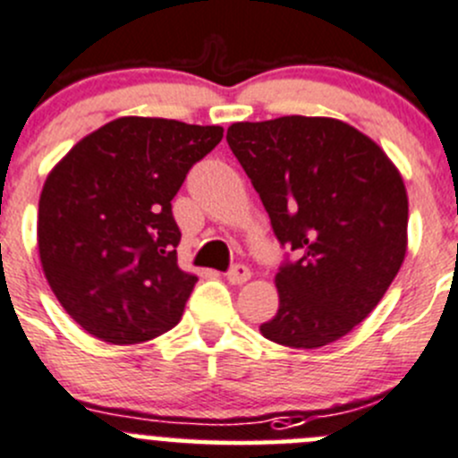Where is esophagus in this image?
Wrapping results in <instances>:
<instances>
[{"instance_id": "esophagus-1", "label": "esophagus", "mask_w": 458, "mask_h": 458, "mask_svg": "<svg viewBox=\"0 0 458 458\" xmlns=\"http://www.w3.org/2000/svg\"><path fill=\"white\" fill-rule=\"evenodd\" d=\"M250 279V268L243 264H234L233 268L228 270V282L230 284H243Z\"/></svg>"}]
</instances>
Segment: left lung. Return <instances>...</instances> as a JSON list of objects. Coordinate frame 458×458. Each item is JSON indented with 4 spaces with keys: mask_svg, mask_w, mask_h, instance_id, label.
<instances>
[{
    "mask_svg": "<svg viewBox=\"0 0 458 458\" xmlns=\"http://www.w3.org/2000/svg\"><path fill=\"white\" fill-rule=\"evenodd\" d=\"M270 225L297 261L275 275L279 309L261 335L293 349L340 340L376 309L407 250L401 172L335 118L234 123L225 134Z\"/></svg>",
    "mask_w": 458,
    "mask_h": 458,
    "instance_id": "obj_1",
    "label": "left lung"
}]
</instances>
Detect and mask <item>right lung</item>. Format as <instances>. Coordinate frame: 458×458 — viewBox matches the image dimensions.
I'll return each instance as SVG.
<instances>
[{"mask_svg":"<svg viewBox=\"0 0 458 458\" xmlns=\"http://www.w3.org/2000/svg\"><path fill=\"white\" fill-rule=\"evenodd\" d=\"M221 139L216 125L125 116L53 167L39 197V261L84 331L139 344L179 324L197 275L176 264L172 199Z\"/></svg>","mask_w":458,"mask_h":458,"instance_id":"obj_1","label":"right lung"}]
</instances>
